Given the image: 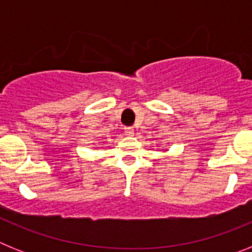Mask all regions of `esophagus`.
Here are the masks:
<instances>
[{
  "instance_id": "esophagus-1",
  "label": "esophagus",
  "mask_w": 252,
  "mask_h": 252,
  "mask_svg": "<svg viewBox=\"0 0 252 252\" xmlns=\"http://www.w3.org/2000/svg\"><path fill=\"white\" fill-rule=\"evenodd\" d=\"M125 135H126V136H133V128L125 127Z\"/></svg>"
}]
</instances>
